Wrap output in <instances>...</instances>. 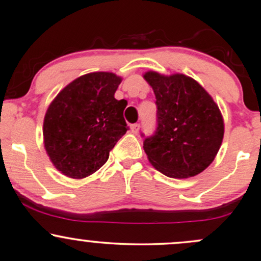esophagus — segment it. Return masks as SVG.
<instances>
[{
  "label": "esophagus",
  "instance_id": "1",
  "mask_svg": "<svg viewBox=\"0 0 261 261\" xmlns=\"http://www.w3.org/2000/svg\"><path fill=\"white\" fill-rule=\"evenodd\" d=\"M139 127H141V125H139V124H132V125H131V132H132V134H137V132L139 131Z\"/></svg>",
  "mask_w": 261,
  "mask_h": 261
}]
</instances>
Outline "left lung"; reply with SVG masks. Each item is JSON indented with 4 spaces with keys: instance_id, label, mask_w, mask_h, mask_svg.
I'll list each match as a JSON object with an SVG mask.
<instances>
[{
    "instance_id": "left-lung-1",
    "label": "left lung",
    "mask_w": 261,
    "mask_h": 261,
    "mask_svg": "<svg viewBox=\"0 0 261 261\" xmlns=\"http://www.w3.org/2000/svg\"><path fill=\"white\" fill-rule=\"evenodd\" d=\"M143 76L152 87L157 106L156 131L143 143L150 163L172 178L202 172L222 143L225 125L219 106L190 76L152 71Z\"/></svg>"
}]
</instances>
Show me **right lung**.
<instances>
[{
    "mask_svg": "<svg viewBox=\"0 0 261 261\" xmlns=\"http://www.w3.org/2000/svg\"><path fill=\"white\" fill-rule=\"evenodd\" d=\"M120 83L115 73H89L69 83L50 102L43 119V143L61 174L71 178L92 175L125 135L127 102L115 98Z\"/></svg>",
    "mask_w": 261,
    "mask_h": 261,
    "instance_id": "1",
    "label": "right lung"
}]
</instances>
